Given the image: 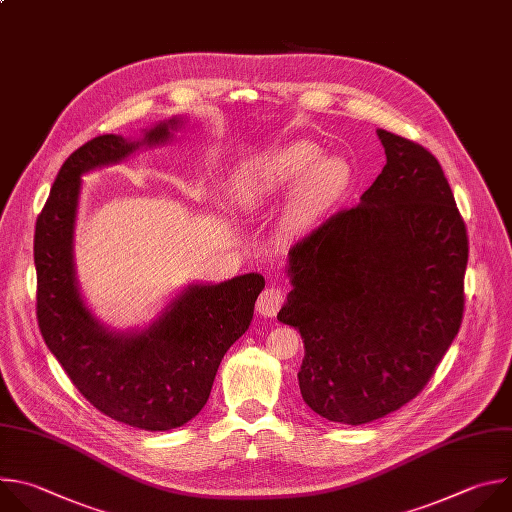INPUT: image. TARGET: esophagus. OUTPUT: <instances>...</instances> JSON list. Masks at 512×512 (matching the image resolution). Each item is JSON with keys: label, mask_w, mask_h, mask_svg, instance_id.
<instances>
[{"label": "esophagus", "mask_w": 512, "mask_h": 512, "mask_svg": "<svg viewBox=\"0 0 512 512\" xmlns=\"http://www.w3.org/2000/svg\"><path fill=\"white\" fill-rule=\"evenodd\" d=\"M284 304V292L276 286H268L260 292L258 300H256V313L260 317H276V313L280 311V306Z\"/></svg>", "instance_id": "1"}]
</instances>
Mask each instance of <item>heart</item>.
Wrapping results in <instances>:
<instances>
[{
	"label": "heart",
	"mask_w": 512,
	"mask_h": 512,
	"mask_svg": "<svg viewBox=\"0 0 512 512\" xmlns=\"http://www.w3.org/2000/svg\"><path fill=\"white\" fill-rule=\"evenodd\" d=\"M311 141H296L272 155L252 159L230 179V197L240 214L252 216L294 185L284 218L292 236L313 230L341 199L351 181V165L339 155H321Z\"/></svg>",
	"instance_id": "1"
}]
</instances>
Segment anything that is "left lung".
<instances>
[{
    "mask_svg": "<svg viewBox=\"0 0 512 512\" xmlns=\"http://www.w3.org/2000/svg\"><path fill=\"white\" fill-rule=\"evenodd\" d=\"M387 163L359 206L288 252L278 321L298 329L304 403L361 426L412 401L458 335L468 236L438 159L377 129Z\"/></svg>",
    "mask_w": 512,
    "mask_h": 512,
    "instance_id": "8db88e82",
    "label": "left lung"
}]
</instances>
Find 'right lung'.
I'll list each match as a JSON object with an SVG mask.
<instances>
[{
    "label": "right lung",
    "mask_w": 512,
    "mask_h": 512,
    "mask_svg": "<svg viewBox=\"0 0 512 512\" xmlns=\"http://www.w3.org/2000/svg\"><path fill=\"white\" fill-rule=\"evenodd\" d=\"M181 127L183 119L173 117L137 141L100 135L84 143L60 167L34 236L36 313L48 349L98 412L147 432L179 428L201 412L264 288L256 272L220 284H187L153 323L131 331L105 327L86 306L74 266L80 177L141 147L167 143Z\"/></svg>",
    "instance_id": "1"
}]
</instances>
